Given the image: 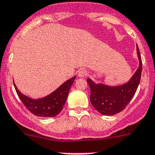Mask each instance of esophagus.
Returning a JSON list of instances; mask_svg holds the SVG:
<instances>
[{
	"mask_svg": "<svg viewBox=\"0 0 155 155\" xmlns=\"http://www.w3.org/2000/svg\"><path fill=\"white\" fill-rule=\"evenodd\" d=\"M88 75V72H87V70L83 69V68H81L78 71V76L79 77H86V76Z\"/></svg>",
	"mask_w": 155,
	"mask_h": 155,
	"instance_id": "1",
	"label": "esophagus"
}]
</instances>
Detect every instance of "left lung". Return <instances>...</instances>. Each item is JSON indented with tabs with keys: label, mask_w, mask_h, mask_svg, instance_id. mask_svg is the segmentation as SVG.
Masks as SVG:
<instances>
[{
	"label": "left lung",
	"mask_w": 155,
	"mask_h": 155,
	"mask_svg": "<svg viewBox=\"0 0 155 155\" xmlns=\"http://www.w3.org/2000/svg\"><path fill=\"white\" fill-rule=\"evenodd\" d=\"M137 51L139 58L140 65L137 72L130 81L124 85L111 87L104 84H95L92 80L87 79L91 88V100L94 108L104 115H113L123 111L137 90L140 81L142 72V60L138 47Z\"/></svg>",
	"instance_id": "1"
}]
</instances>
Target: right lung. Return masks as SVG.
<instances>
[{
	"instance_id": "1",
	"label": "right lung",
	"mask_w": 155,
	"mask_h": 155,
	"mask_svg": "<svg viewBox=\"0 0 155 155\" xmlns=\"http://www.w3.org/2000/svg\"><path fill=\"white\" fill-rule=\"evenodd\" d=\"M75 79L76 76H73L72 79L64 82L54 92L45 97L37 100H33L25 96L17 89L15 83L14 86L20 100L31 113L39 117H54L62 110L63 106L68 97L70 87L72 85Z\"/></svg>"
}]
</instances>
